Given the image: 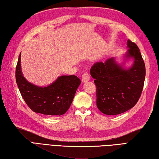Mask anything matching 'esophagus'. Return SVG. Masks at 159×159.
I'll use <instances>...</instances> for the list:
<instances>
[{"label":"esophagus","mask_w":159,"mask_h":159,"mask_svg":"<svg viewBox=\"0 0 159 159\" xmlns=\"http://www.w3.org/2000/svg\"><path fill=\"white\" fill-rule=\"evenodd\" d=\"M89 75L87 73V72H84V74L82 75V80L83 82H88L89 80Z\"/></svg>","instance_id":"34e87169"}]
</instances>
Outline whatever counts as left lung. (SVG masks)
<instances>
[{"mask_svg": "<svg viewBox=\"0 0 159 159\" xmlns=\"http://www.w3.org/2000/svg\"><path fill=\"white\" fill-rule=\"evenodd\" d=\"M125 60L133 58L131 67L125 69L115 58L93 64L90 70L97 87V106L106 115H118L134 107L144 87L145 64L138 46L127 40Z\"/></svg>", "mask_w": 159, "mask_h": 159, "instance_id": "1", "label": "left lung"}]
</instances>
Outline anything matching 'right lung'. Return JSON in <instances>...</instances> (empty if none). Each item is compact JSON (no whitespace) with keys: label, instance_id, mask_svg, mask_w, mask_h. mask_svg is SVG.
<instances>
[{"label":"right lung","instance_id":"right-lung-1","mask_svg":"<svg viewBox=\"0 0 159 159\" xmlns=\"http://www.w3.org/2000/svg\"><path fill=\"white\" fill-rule=\"evenodd\" d=\"M21 53L15 70V78L21 95L32 111L48 116H61L72 102L81 81L75 75H62L47 87L29 82L21 70Z\"/></svg>","mask_w":159,"mask_h":159}]
</instances>
